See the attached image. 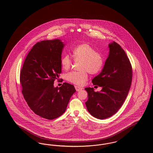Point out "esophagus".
Returning a JSON list of instances; mask_svg holds the SVG:
<instances>
[{"instance_id": "esophagus-1", "label": "esophagus", "mask_w": 153, "mask_h": 153, "mask_svg": "<svg viewBox=\"0 0 153 153\" xmlns=\"http://www.w3.org/2000/svg\"><path fill=\"white\" fill-rule=\"evenodd\" d=\"M75 89H76V90L77 91H78V92L81 91L82 89H83L82 88L80 87H79V86H75Z\"/></svg>"}]
</instances>
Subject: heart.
Here are the masks:
<instances>
[{
    "mask_svg": "<svg viewBox=\"0 0 153 153\" xmlns=\"http://www.w3.org/2000/svg\"><path fill=\"white\" fill-rule=\"evenodd\" d=\"M73 57L75 62H80L79 70L67 74L66 80L78 85H83L88 80V72L90 74L99 73L104 66V58L102 53L96 51L95 48L87 43L79 44L73 51ZM61 65L63 69L67 71L72 65V58L65 54L61 59Z\"/></svg>",
    "mask_w": 153,
    "mask_h": 153,
    "instance_id": "b5f03b06",
    "label": "heart"
}]
</instances>
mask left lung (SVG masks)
<instances>
[{"mask_svg": "<svg viewBox=\"0 0 153 153\" xmlns=\"http://www.w3.org/2000/svg\"><path fill=\"white\" fill-rule=\"evenodd\" d=\"M109 56L102 72L92 80L100 92L86 88L88 112L99 119L112 116L123 105L131 87L132 71L130 61L121 46L115 42L109 44Z\"/></svg>", "mask_w": 153, "mask_h": 153, "instance_id": "1", "label": "left lung"}]
</instances>
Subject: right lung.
<instances>
[{
    "label": "right lung",
    "mask_w": 153,
    "mask_h": 153,
    "mask_svg": "<svg viewBox=\"0 0 153 153\" xmlns=\"http://www.w3.org/2000/svg\"><path fill=\"white\" fill-rule=\"evenodd\" d=\"M64 44L61 40L37 42L25 58L20 74L22 94L36 115L52 120L62 115L76 89L64 82L54 87L61 73V53Z\"/></svg>",
    "instance_id": "1"
}]
</instances>
